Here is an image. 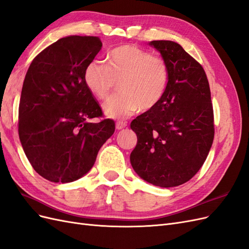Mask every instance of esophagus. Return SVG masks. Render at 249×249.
<instances>
[{"label":"esophagus","instance_id":"esophagus-1","mask_svg":"<svg viewBox=\"0 0 249 249\" xmlns=\"http://www.w3.org/2000/svg\"><path fill=\"white\" fill-rule=\"evenodd\" d=\"M126 125H127V124H126V123H124V122H117L116 124H115L117 130H123V129H124V127H125Z\"/></svg>","mask_w":249,"mask_h":249}]
</instances>
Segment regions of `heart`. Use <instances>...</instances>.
<instances>
[{
  "instance_id": "b5f03b06",
  "label": "heart",
  "mask_w": 249,
  "mask_h": 249,
  "mask_svg": "<svg viewBox=\"0 0 249 249\" xmlns=\"http://www.w3.org/2000/svg\"><path fill=\"white\" fill-rule=\"evenodd\" d=\"M119 81V92L104 104L105 115L123 119L139 108L148 111L160 103L168 84V66L159 56L134 46L112 50L107 63L93 60L84 71V82L95 97L104 100Z\"/></svg>"
}]
</instances>
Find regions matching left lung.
<instances>
[{"label": "left lung", "instance_id": "1", "mask_svg": "<svg viewBox=\"0 0 249 249\" xmlns=\"http://www.w3.org/2000/svg\"><path fill=\"white\" fill-rule=\"evenodd\" d=\"M168 66L160 103L131 123L137 144L130 156L147 183L170 188L192 178L205 163L214 139V116L207 74L178 43L149 41Z\"/></svg>", "mask_w": 249, "mask_h": 249}]
</instances>
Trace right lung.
Segmentation results:
<instances>
[{"mask_svg":"<svg viewBox=\"0 0 249 249\" xmlns=\"http://www.w3.org/2000/svg\"><path fill=\"white\" fill-rule=\"evenodd\" d=\"M103 43L71 35L57 40L30 65L18 108L21 146L34 170L54 183H71L92 168L102 145L115 131L84 82L86 66Z\"/></svg>","mask_w":249,"mask_h":249,"instance_id":"1","label":"right lung"}]
</instances>
